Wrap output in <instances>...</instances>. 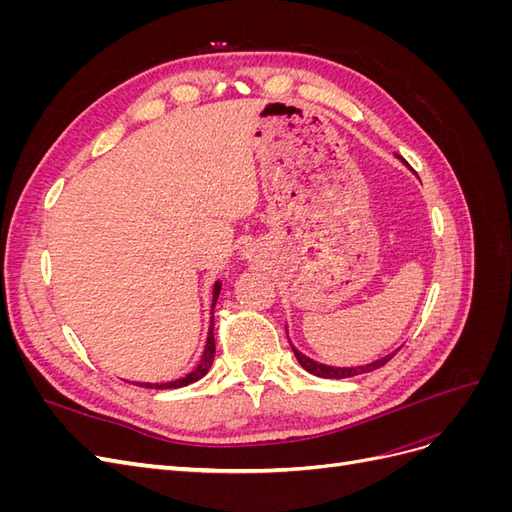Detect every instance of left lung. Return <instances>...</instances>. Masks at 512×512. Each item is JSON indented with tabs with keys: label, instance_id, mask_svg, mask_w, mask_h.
I'll return each instance as SVG.
<instances>
[{
	"label": "left lung",
	"instance_id": "obj_1",
	"mask_svg": "<svg viewBox=\"0 0 512 512\" xmlns=\"http://www.w3.org/2000/svg\"><path fill=\"white\" fill-rule=\"evenodd\" d=\"M397 156V153H395ZM397 160H401L406 164V160L401 158V156H397ZM408 166V164H406ZM286 335H288V327H286ZM288 342H290V337H288ZM290 348H292V352H294V356H297V361H299V365L305 369V371H309V374H314V376H318V378H329V380H342V378H352V376H359V374H367V371H374V369H378V367H382L386 361H391L393 356H395V352L399 350H395V352H391V354H386V356H382V359H378V361H371V363H367V365H356V367H333V365H324V363H318V361H314V359H309V356H305L301 350H297L294 348V344L290 342Z\"/></svg>",
	"mask_w": 512,
	"mask_h": 512
}]
</instances>
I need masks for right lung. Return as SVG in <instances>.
Segmentation results:
<instances>
[{"label":"right lung","mask_w":512,"mask_h":512,"mask_svg":"<svg viewBox=\"0 0 512 512\" xmlns=\"http://www.w3.org/2000/svg\"><path fill=\"white\" fill-rule=\"evenodd\" d=\"M220 290H222V282L218 280L213 284V299H211V314H213V307L215 303H218V297H220ZM213 356H215V339H213V318H211V327H209V333H207V344H205V350L203 354H200V359L196 363V367L190 371L188 376H183L179 380H170V382H162V384H151V382H136L138 386H145V389H181V386H188L196 380L203 378L207 371L211 369L213 365Z\"/></svg>","instance_id":"1"}]
</instances>
